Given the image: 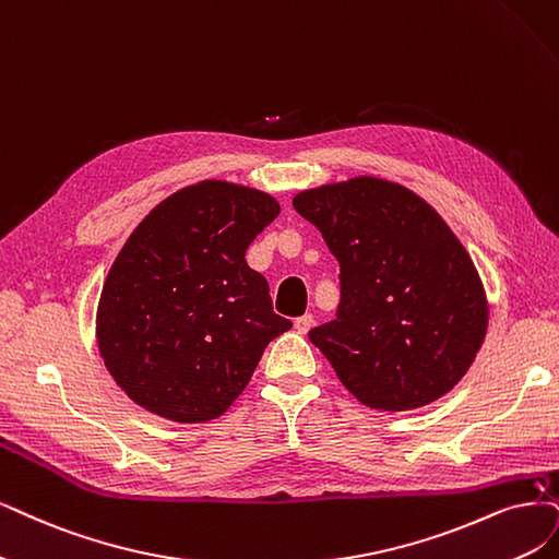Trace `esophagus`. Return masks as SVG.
<instances>
[{"instance_id":"1","label":"esophagus","mask_w":559,"mask_h":559,"mask_svg":"<svg viewBox=\"0 0 559 559\" xmlns=\"http://www.w3.org/2000/svg\"><path fill=\"white\" fill-rule=\"evenodd\" d=\"M313 316L311 313H306V316H301V318H297L295 320V329H297V332L299 334H308V329H311L313 326Z\"/></svg>"}]
</instances>
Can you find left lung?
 <instances>
[{"label":"left lung","mask_w":559,"mask_h":559,"mask_svg":"<svg viewBox=\"0 0 559 559\" xmlns=\"http://www.w3.org/2000/svg\"><path fill=\"white\" fill-rule=\"evenodd\" d=\"M295 210L341 264L336 320L308 332L359 403L417 409L469 370L488 297L461 239L407 186L359 175L299 191Z\"/></svg>","instance_id":"left-lung-1"}]
</instances>
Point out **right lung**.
I'll use <instances>...</instances> for the list:
<instances>
[{
    "label": "right lung",
    "instance_id": "1",
    "mask_svg": "<svg viewBox=\"0 0 559 559\" xmlns=\"http://www.w3.org/2000/svg\"><path fill=\"white\" fill-rule=\"evenodd\" d=\"M281 214L274 195L204 179L158 202L103 283L96 343L135 405L177 424L221 417L269 341L293 326L272 311L246 248Z\"/></svg>",
    "mask_w": 559,
    "mask_h": 559
}]
</instances>
